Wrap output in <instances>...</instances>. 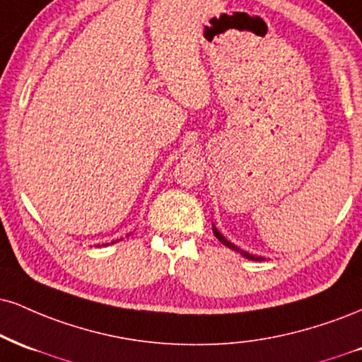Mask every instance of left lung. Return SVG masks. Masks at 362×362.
Segmentation results:
<instances>
[{
    "label": "left lung",
    "instance_id": "left-lung-1",
    "mask_svg": "<svg viewBox=\"0 0 362 362\" xmlns=\"http://www.w3.org/2000/svg\"><path fill=\"white\" fill-rule=\"evenodd\" d=\"M212 230H214V236L219 239L221 243H223V245L226 246V247H229V250H233V251H236V252H239V255L241 256H245L246 259H251V261H264V258L263 256H256V255H251V252H247V251H245V250H241V247H238L236 245H233V243L230 241H228V239H226L223 234L219 233V230H217V228L214 224H212Z\"/></svg>",
    "mask_w": 362,
    "mask_h": 362
}]
</instances>
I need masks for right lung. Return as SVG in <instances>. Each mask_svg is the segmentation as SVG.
<instances>
[{"mask_svg":"<svg viewBox=\"0 0 362 362\" xmlns=\"http://www.w3.org/2000/svg\"><path fill=\"white\" fill-rule=\"evenodd\" d=\"M128 236H129V234H128ZM117 241H121V239H116V241H111V245H115V243H117ZM107 245H110V243H107ZM107 245H103V246H107ZM99 246H101V245H99Z\"/></svg>","mask_w":362,"mask_h":362,"instance_id":"right-lung-1","label":"right lung"}]
</instances>
